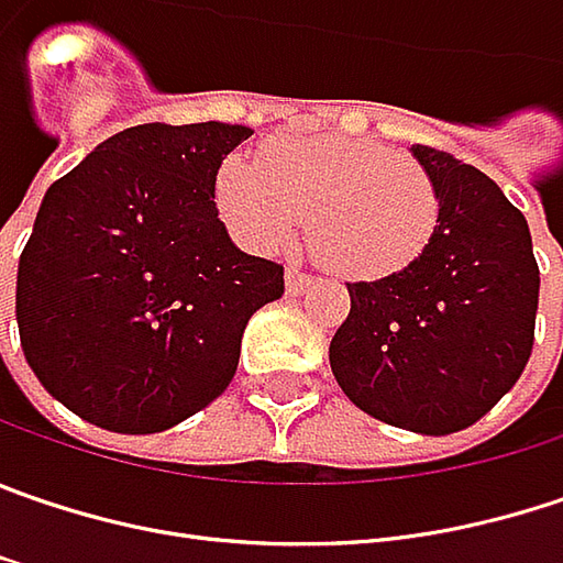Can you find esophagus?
Here are the masks:
<instances>
[{
    "mask_svg": "<svg viewBox=\"0 0 563 563\" xmlns=\"http://www.w3.org/2000/svg\"><path fill=\"white\" fill-rule=\"evenodd\" d=\"M309 286H312V277H309V274H302V271H286V292H289V296H302Z\"/></svg>",
    "mask_w": 563,
    "mask_h": 563,
    "instance_id": "obj_1",
    "label": "esophagus"
}]
</instances>
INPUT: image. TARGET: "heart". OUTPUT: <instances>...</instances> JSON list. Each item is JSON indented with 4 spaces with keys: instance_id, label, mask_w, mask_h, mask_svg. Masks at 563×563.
<instances>
[{
    "instance_id": "heart-1",
    "label": "heart",
    "mask_w": 563,
    "mask_h": 563,
    "mask_svg": "<svg viewBox=\"0 0 563 563\" xmlns=\"http://www.w3.org/2000/svg\"><path fill=\"white\" fill-rule=\"evenodd\" d=\"M216 210L251 251L286 249L309 213V245L334 274L376 280L427 249L440 194L405 152L347 136L280 140L254 165L229 155L216 172Z\"/></svg>"
}]
</instances>
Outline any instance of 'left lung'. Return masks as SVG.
I'll return each mask as SVG.
<instances>
[{"instance_id":"1","label":"left lung","mask_w":563,"mask_h":563,"mask_svg":"<svg viewBox=\"0 0 563 563\" xmlns=\"http://www.w3.org/2000/svg\"><path fill=\"white\" fill-rule=\"evenodd\" d=\"M440 194L427 249L398 274L347 283L331 373L350 401L391 427L446 437L472 427L522 376L539 309L526 216L484 172L411 146Z\"/></svg>"}]
</instances>
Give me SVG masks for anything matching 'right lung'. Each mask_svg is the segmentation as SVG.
Returning <instances> with one entry per match:
<instances>
[{"label": "right lung", "mask_w": 563, "mask_h": 563, "mask_svg": "<svg viewBox=\"0 0 563 563\" xmlns=\"http://www.w3.org/2000/svg\"><path fill=\"white\" fill-rule=\"evenodd\" d=\"M242 123L120 130L51 184L18 261L27 366L111 433H162L216 401L283 267L232 245L216 172Z\"/></svg>", "instance_id": "obj_1"}]
</instances>
